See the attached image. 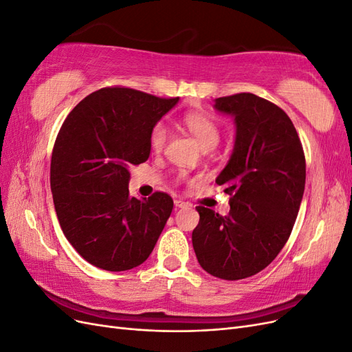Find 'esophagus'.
Listing matches in <instances>:
<instances>
[{
	"mask_svg": "<svg viewBox=\"0 0 352 352\" xmlns=\"http://www.w3.org/2000/svg\"><path fill=\"white\" fill-rule=\"evenodd\" d=\"M175 206H176L177 208H182V207L188 206V202H185L184 199H175Z\"/></svg>",
	"mask_w": 352,
	"mask_h": 352,
	"instance_id": "obj_1",
	"label": "esophagus"
}]
</instances>
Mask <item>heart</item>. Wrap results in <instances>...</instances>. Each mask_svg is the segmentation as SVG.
<instances>
[{
  "mask_svg": "<svg viewBox=\"0 0 352 352\" xmlns=\"http://www.w3.org/2000/svg\"><path fill=\"white\" fill-rule=\"evenodd\" d=\"M182 123L186 129L195 136V140L204 150H211L217 146L221 138V131L219 123L207 113L189 111L184 114ZM168 138L167 126L163 122L154 124L150 133V146L154 153H162L166 146Z\"/></svg>",
  "mask_w": 352,
  "mask_h": 352,
  "instance_id": "heart-1",
  "label": "heart"
}]
</instances>
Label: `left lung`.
<instances>
[{"instance_id":"left-lung-1","label":"left lung","mask_w":352,"mask_h":352,"mask_svg":"<svg viewBox=\"0 0 352 352\" xmlns=\"http://www.w3.org/2000/svg\"><path fill=\"white\" fill-rule=\"evenodd\" d=\"M214 107L236 123L235 148L216 179L232 197L230 211L223 217L198 206L192 245L207 273L239 280L267 267L289 239L304 195L305 155L276 104L241 92L216 98Z\"/></svg>"}]
</instances>
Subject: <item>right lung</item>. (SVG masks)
Returning <instances> with one entry per match:
<instances>
[{"label": "right lung", "instance_id": "obj_1", "mask_svg": "<svg viewBox=\"0 0 352 352\" xmlns=\"http://www.w3.org/2000/svg\"><path fill=\"white\" fill-rule=\"evenodd\" d=\"M124 87L89 94L61 124L51 157V192L72 247L95 267L124 272L153 252L173 199L129 195V167L150 157L154 124L176 105Z\"/></svg>", "mask_w": 352, "mask_h": 352}]
</instances>
